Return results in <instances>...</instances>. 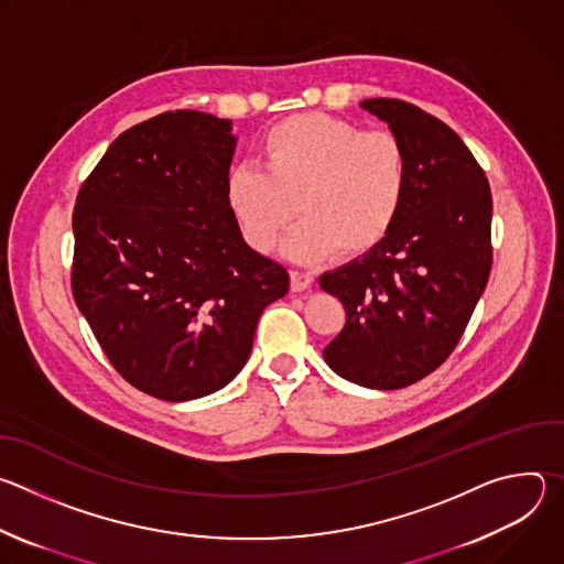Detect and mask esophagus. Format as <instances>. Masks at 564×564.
I'll return each instance as SVG.
<instances>
[{
    "label": "esophagus",
    "instance_id": "obj_1",
    "mask_svg": "<svg viewBox=\"0 0 564 564\" xmlns=\"http://www.w3.org/2000/svg\"><path fill=\"white\" fill-rule=\"evenodd\" d=\"M312 281L314 279L307 272H299V270L290 272V288H292V292H303V290L312 288Z\"/></svg>",
    "mask_w": 564,
    "mask_h": 564
}]
</instances>
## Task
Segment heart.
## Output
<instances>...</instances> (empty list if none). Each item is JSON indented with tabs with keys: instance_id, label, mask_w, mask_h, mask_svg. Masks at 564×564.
I'll list each match as a JSON object with an SVG mask.
<instances>
[{
	"instance_id": "heart-1",
	"label": "heart",
	"mask_w": 564,
	"mask_h": 564,
	"mask_svg": "<svg viewBox=\"0 0 564 564\" xmlns=\"http://www.w3.org/2000/svg\"><path fill=\"white\" fill-rule=\"evenodd\" d=\"M259 163L229 172L225 194L248 246L270 252L301 216L283 252L303 263L375 250L404 209L411 158L390 131H366L328 113H299L270 127Z\"/></svg>"
}]
</instances>
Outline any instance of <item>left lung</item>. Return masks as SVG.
Segmentation results:
<instances>
[{"label":"left lung","instance_id":"obj_1","mask_svg":"<svg viewBox=\"0 0 564 564\" xmlns=\"http://www.w3.org/2000/svg\"><path fill=\"white\" fill-rule=\"evenodd\" d=\"M361 107L404 142L411 183L381 243L318 279L348 316L324 357L352 383L394 390L440 368L462 339L491 274L494 205L485 170L440 118L392 98Z\"/></svg>","mask_w":564,"mask_h":564}]
</instances>
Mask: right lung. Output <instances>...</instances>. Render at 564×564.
<instances>
[{
  "label": "right lung",
  "instance_id": "right-lung-1",
  "mask_svg": "<svg viewBox=\"0 0 564 564\" xmlns=\"http://www.w3.org/2000/svg\"><path fill=\"white\" fill-rule=\"evenodd\" d=\"M234 144L229 120L160 113L120 133L77 192L73 299L111 366L155 399L229 383L290 288L229 209Z\"/></svg>",
  "mask_w": 564,
  "mask_h": 564
}]
</instances>
